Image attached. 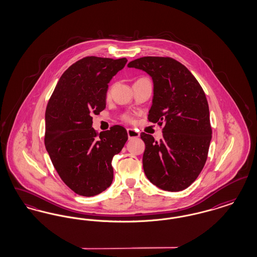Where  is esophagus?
<instances>
[{"instance_id": "1", "label": "esophagus", "mask_w": 257, "mask_h": 257, "mask_svg": "<svg viewBox=\"0 0 257 257\" xmlns=\"http://www.w3.org/2000/svg\"><path fill=\"white\" fill-rule=\"evenodd\" d=\"M127 134H128L129 140H132V139H136V138L140 137V133L138 131L134 130V129H132V128H128L127 129Z\"/></svg>"}]
</instances>
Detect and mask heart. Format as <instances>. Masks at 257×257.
Returning a JSON list of instances; mask_svg holds the SVG:
<instances>
[{
	"instance_id": "1",
	"label": "heart",
	"mask_w": 257,
	"mask_h": 257,
	"mask_svg": "<svg viewBox=\"0 0 257 257\" xmlns=\"http://www.w3.org/2000/svg\"><path fill=\"white\" fill-rule=\"evenodd\" d=\"M124 118H125V119H126V120H129V119H130V118H129V116H125V117H124Z\"/></svg>"
}]
</instances>
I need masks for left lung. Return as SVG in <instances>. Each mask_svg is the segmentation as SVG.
Instances as JSON below:
<instances>
[{
    "label": "left lung",
    "instance_id": "obj_1",
    "mask_svg": "<svg viewBox=\"0 0 257 257\" xmlns=\"http://www.w3.org/2000/svg\"><path fill=\"white\" fill-rule=\"evenodd\" d=\"M147 72L153 82L150 122L163 128V140L142 133L148 180L160 189L179 192L193 183L207 159L212 138L207 99L194 75L171 58L144 57L127 65Z\"/></svg>",
    "mask_w": 257,
    "mask_h": 257
}]
</instances>
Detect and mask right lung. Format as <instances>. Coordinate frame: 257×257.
<instances>
[{"label":"right lung","mask_w":257,"mask_h":257,"mask_svg":"<svg viewBox=\"0 0 257 257\" xmlns=\"http://www.w3.org/2000/svg\"><path fill=\"white\" fill-rule=\"evenodd\" d=\"M125 58L86 57L61 75L45 112V147L61 180L76 194L96 196L113 179L111 161L128 140L114 125L97 135L93 113L106 108L108 84L125 66Z\"/></svg>","instance_id":"right-lung-1"}]
</instances>
